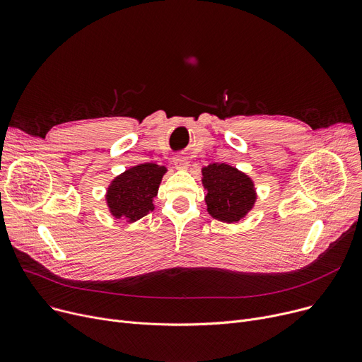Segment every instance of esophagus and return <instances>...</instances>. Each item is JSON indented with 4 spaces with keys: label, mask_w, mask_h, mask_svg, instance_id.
<instances>
[{
    "label": "esophagus",
    "mask_w": 362,
    "mask_h": 362,
    "mask_svg": "<svg viewBox=\"0 0 362 362\" xmlns=\"http://www.w3.org/2000/svg\"><path fill=\"white\" fill-rule=\"evenodd\" d=\"M175 167H176L177 170H186V168L189 167L187 158H186L185 156H177V157L175 158Z\"/></svg>",
    "instance_id": "obj_1"
}]
</instances>
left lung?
Segmentation results:
<instances>
[{"label":"left lung","mask_w":362,"mask_h":362,"mask_svg":"<svg viewBox=\"0 0 362 362\" xmlns=\"http://www.w3.org/2000/svg\"><path fill=\"white\" fill-rule=\"evenodd\" d=\"M202 186L206 191V211L213 218L233 224L248 214L257 201L254 180L239 168L213 163L202 167Z\"/></svg>","instance_id":"1"}]
</instances>
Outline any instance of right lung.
I'll list each match as a JSON object with an SVG mask.
<instances>
[{"label":"right lung","instance_id":"1","mask_svg":"<svg viewBox=\"0 0 362 362\" xmlns=\"http://www.w3.org/2000/svg\"><path fill=\"white\" fill-rule=\"evenodd\" d=\"M167 167L156 163L133 165L114 177L105 192L108 211L114 218L135 223L154 211V198Z\"/></svg>","mask_w":362,"mask_h":362}]
</instances>
